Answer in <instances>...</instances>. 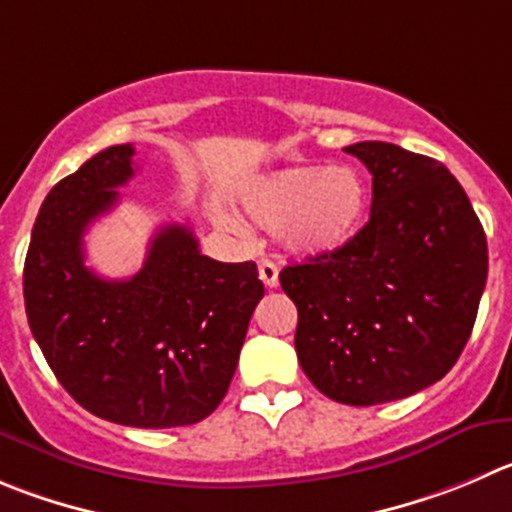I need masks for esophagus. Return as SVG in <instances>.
<instances>
[{"label":"esophagus","mask_w":512,"mask_h":512,"mask_svg":"<svg viewBox=\"0 0 512 512\" xmlns=\"http://www.w3.org/2000/svg\"><path fill=\"white\" fill-rule=\"evenodd\" d=\"M259 276H261V281H264V284L269 286V289L279 286V269H276L274 261L261 259L259 261Z\"/></svg>","instance_id":"1"}]
</instances>
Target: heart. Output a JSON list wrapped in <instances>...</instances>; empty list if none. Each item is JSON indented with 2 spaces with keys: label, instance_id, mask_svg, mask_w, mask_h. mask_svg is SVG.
<instances>
[{
  "label": "heart",
  "instance_id": "heart-1",
  "mask_svg": "<svg viewBox=\"0 0 512 512\" xmlns=\"http://www.w3.org/2000/svg\"><path fill=\"white\" fill-rule=\"evenodd\" d=\"M243 203L256 223L281 228V238L294 253L326 256L357 236L369 193L357 170L301 165L256 180Z\"/></svg>",
  "mask_w": 512,
  "mask_h": 512
}]
</instances>
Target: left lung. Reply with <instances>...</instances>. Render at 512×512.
Masks as SVG:
<instances>
[{
	"label": "left lung",
	"mask_w": 512,
	"mask_h": 512,
	"mask_svg": "<svg viewBox=\"0 0 512 512\" xmlns=\"http://www.w3.org/2000/svg\"><path fill=\"white\" fill-rule=\"evenodd\" d=\"M372 173V213L344 248L279 274L299 311L296 357L321 394L354 407L445 377L470 339L488 241L455 175L392 143L349 145Z\"/></svg>",
	"instance_id": "1"
}]
</instances>
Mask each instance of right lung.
<instances>
[{"label":"right lung","instance_id":"add662e5","mask_svg":"<svg viewBox=\"0 0 512 512\" xmlns=\"http://www.w3.org/2000/svg\"><path fill=\"white\" fill-rule=\"evenodd\" d=\"M133 155V145L100 150L47 193L24 259V309L87 412L145 430L196 425L226 397L264 284L253 261L203 256L180 223L158 228L130 279L87 269L82 236L118 203Z\"/></svg>","mask_w":512,"mask_h":512}]
</instances>
